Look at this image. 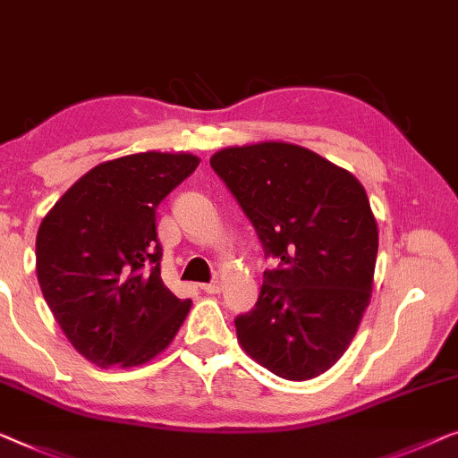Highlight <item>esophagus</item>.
<instances>
[{"label":"esophagus","instance_id":"34e87169","mask_svg":"<svg viewBox=\"0 0 458 458\" xmlns=\"http://www.w3.org/2000/svg\"><path fill=\"white\" fill-rule=\"evenodd\" d=\"M202 289L207 291V293H210V295H216V293H221V291H223V283L221 281L207 283V284H202Z\"/></svg>","mask_w":458,"mask_h":458}]
</instances>
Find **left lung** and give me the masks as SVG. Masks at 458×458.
Wrapping results in <instances>:
<instances>
[{"label":"left lung","instance_id":"8db88e82","mask_svg":"<svg viewBox=\"0 0 458 458\" xmlns=\"http://www.w3.org/2000/svg\"><path fill=\"white\" fill-rule=\"evenodd\" d=\"M210 167L240 202L278 267L264 270L256 308L235 318L251 360L284 380L335 366L369 306L377 225L347 169L289 142L231 147Z\"/></svg>","mask_w":458,"mask_h":458}]
</instances>
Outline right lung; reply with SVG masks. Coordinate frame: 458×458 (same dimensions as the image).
<instances>
[{"label": "right lung", "mask_w": 458, "mask_h": 458, "mask_svg": "<svg viewBox=\"0 0 458 458\" xmlns=\"http://www.w3.org/2000/svg\"><path fill=\"white\" fill-rule=\"evenodd\" d=\"M190 152L105 161L59 198L37 233V278L65 339L98 368L163 353L191 308L165 287L155 210L191 175Z\"/></svg>", "instance_id": "right-lung-1"}]
</instances>
